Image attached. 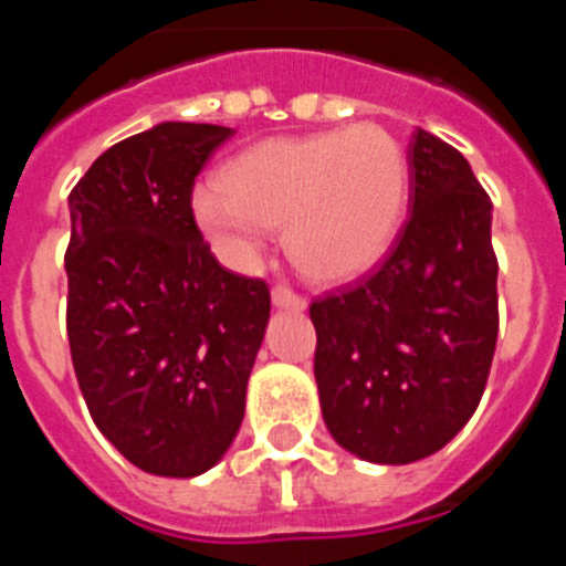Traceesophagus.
<instances>
[{
  "instance_id": "34e87169",
  "label": "esophagus",
  "mask_w": 566,
  "mask_h": 566,
  "mask_svg": "<svg viewBox=\"0 0 566 566\" xmlns=\"http://www.w3.org/2000/svg\"><path fill=\"white\" fill-rule=\"evenodd\" d=\"M272 303L277 308H292V312H303L306 308V297H300L289 286H274L272 289Z\"/></svg>"
}]
</instances>
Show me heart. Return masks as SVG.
I'll use <instances>...</instances> for the list:
<instances>
[{
  "instance_id": "b5f03b06",
  "label": "heart",
  "mask_w": 566,
  "mask_h": 566,
  "mask_svg": "<svg viewBox=\"0 0 566 566\" xmlns=\"http://www.w3.org/2000/svg\"><path fill=\"white\" fill-rule=\"evenodd\" d=\"M408 195V164L374 124L269 138L195 189V221L227 263L243 269L283 229L294 266L319 283L359 277L391 247Z\"/></svg>"
}]
</instances>
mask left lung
I'll list each match as a JSON object with an SVG mask.
<instances>
[{
	"label": "left lung",
	"mask_w": 566,
	"mask_h": 566,
	"mask_svg": "<svg viewBox=\"0 0 566 566\" xmlns=\"http://www.w3.org/2000/svg\"><path fill=\"white\" fill-rule=\"evenodd\" d=\"M411 214L377 272L314 300V379L339 448L377 464L442 451L484 394L499 334L493 203L464 155L417 129Z\"/></svg>",
	"instance_id": "obj_1"
}]
</instances>
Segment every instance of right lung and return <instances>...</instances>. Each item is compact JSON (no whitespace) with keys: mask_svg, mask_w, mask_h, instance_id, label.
Instances as JSON below:
<instances>
[{"mask_svg":"<svg viewBox=\"0 0 566 566\" xmlns=\"http://www.w3.org/2000/svg\"><path fill=\"white\" fill-rule=\"evenodd\" d=\"M234 129L164 122L113 144L67 198V339L98 431L153 476L221 462L247 411L269 286L223 269L195 175Z\"/></svg>","mask_w":566,"mask_h":566,"instance_id":"add662e5","label":"right lung"}]
</instances>
